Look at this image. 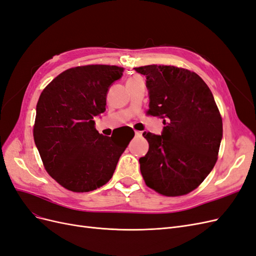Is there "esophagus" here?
I'll return each mask as SVG.
<instances>
[{
	"instance_id": "34e87169",
	"label": "esophagus",
	"mask_w": 256,
	"mask_h": 256,
	"mask_svg": "<svg viewBox=\"0 0 256 256\" xmlns=\"http://www.w3.org/2000/svg\"><path fill=\"white\" fill-rule=\"evenodd\" d=\"M142 134H143L142 131H136V136H142Z\"/></svg>"
}]
</instances>
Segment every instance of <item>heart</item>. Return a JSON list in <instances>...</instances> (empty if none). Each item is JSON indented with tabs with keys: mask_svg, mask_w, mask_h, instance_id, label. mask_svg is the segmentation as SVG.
<instances>
[{
	"mask_svg": "<svg viewBox=\"0 0 256 256\" xmlns=\"http://www.w3.org/2000/svg\"><path fill=\"white\" fill-rule=\"evenodd\" d=\"M140 79H142L141 76H134L132 78H130L128 81H136V80H140Z\"/></svg>",
	"mask_w": 256,
	"mask_h": 256,
	"instance_id": "b5f03b06",
	"label": "heart"
}]
</instances>
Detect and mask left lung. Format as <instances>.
I'll list each match as a JSON object with an SVG mask.
<instances>
[{"label":"left lung","mask_w":256,"mask_h":256,"mask_svg":"<svg viewBox=\"0 0 256 256\" xmlns=\"http://www.w3.org/2000/svg\"><path fill=\"white\" fill-rule=\"evenodd\" d=\"M147 114L164 118L161 136L144 132L150 144L140 168L147 187L166 196L188 194L214 168L222 138V118L207 84L188 69L146 65Z\"/></svg>","instance_id":"obj_1"}]
</instances>
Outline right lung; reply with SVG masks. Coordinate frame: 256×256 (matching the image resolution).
Returning <instances> with one entry per match:
<instances>
[{
  "mask_svg": "<svg viewBox=\"0 0 256 256\" xmlns=\"http://www.w3.org/2000/svg\"><path fill=\"white\" fill-rule=\"evenodd\" d=\"M122 67L85 65L69 68L44 88L36 106L34 141L46 171L62 187L88 192L109 182L129 141L104 136L94 116L106 111L110 85Z\"/></svg>",
  "mask_w": 256,
  "mask_h": 256,
  "instance_id": "add662e5",
  "label": "right lung"
}]
</instances>
